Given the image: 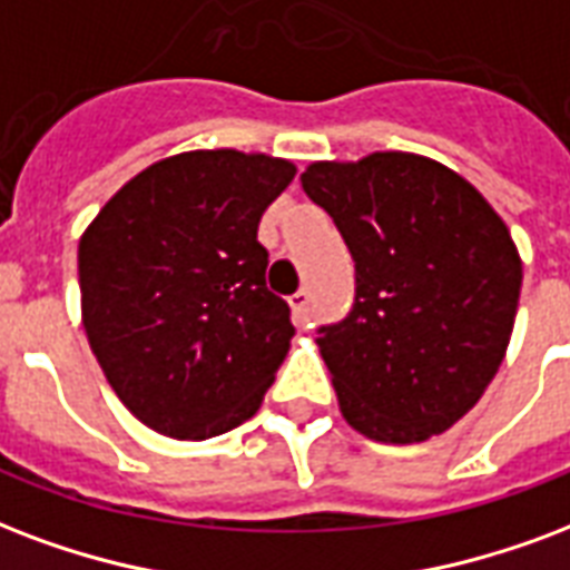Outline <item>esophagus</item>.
Segmentation results:
<instances>
[{"label": "esophagus", "mask_w": 570, "mask_h": 570, "mask_svg": "<svg viewBox=\"0 0 570 570\" xmlns=\"http://www.w3.org/2000/svg\"><path fill=\"white\" fill-rule=\"evenodd\" d=\"M289 307H293V316L298 325L311 323V293L307 289H298L295 295H289Z\"/></svg>", "instance_id": "obj_1"}]
</instances>
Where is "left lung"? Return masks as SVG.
<instances>
[{"label": "left lung", "mask_w": 570, "mask_h": 570, "mask_svg": "<svg viewBox=\"0 0 570 570\" xmlns=\"http://www.w3.org/2000/svg\"><path fill=\"white\" fill-rule=\"evenodd\" d=\"M302 188L355 259V307L320 328L337 406L385 445L445 433L497 376L523 259L481 190L440 160L371 151L314 160Z\"/></svg>", "instance_id": "1"}]
</instances>
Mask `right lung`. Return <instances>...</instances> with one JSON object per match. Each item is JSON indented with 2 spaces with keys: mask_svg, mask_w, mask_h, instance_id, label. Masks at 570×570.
<instances>
[{
  "mask_svg": "<svg viewBox=\"0 0 570 570\" xmlns=\"http://www.w3.org/2000/svg\"><path fill=\"white\" fill-rule=\"evenodd\" d=\"M295 164L194 149L128 179L82 229L80 314L95 358L134 419L208 440L259 410L293 323L268 293L259 217Z\"/></svg>",
  "mask_w": 570,
  "mask_h": 570,
  "instance_id": "obj_1",
  "label": "right lung"
}]
</instances>
